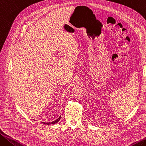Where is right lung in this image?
Segmentation results:
<instances>
[{
    "label": "right lung",
    "mask_w": 146,
    "mask_h": 146,
    "mask_svg": "<svg viewBox=\"0 0 146 146\" xmlns=\"http://www.w3.org/2000/svg\"><path fill=\"white\" fill-rule=\"evenodd\" d=\"M61 117H59V118L57 119V120H56V121H52V122H49V123H43L44 124H46V125H50V124H54V123H56L57 122H58V121H59V120H60Z\"/></svg>",
    "instance_id": "1"
}]
</instances>
